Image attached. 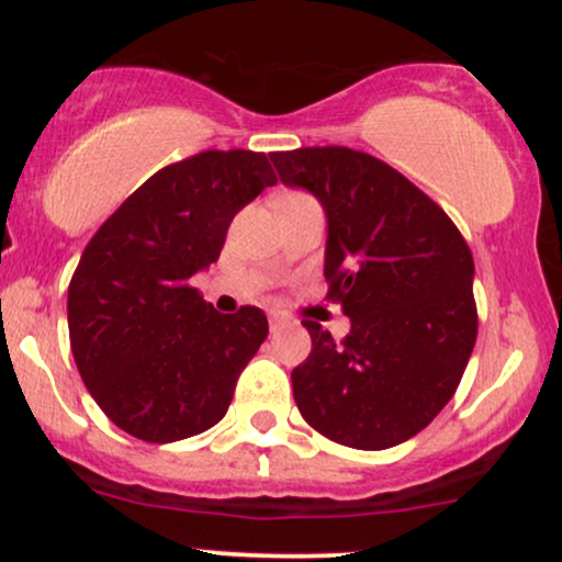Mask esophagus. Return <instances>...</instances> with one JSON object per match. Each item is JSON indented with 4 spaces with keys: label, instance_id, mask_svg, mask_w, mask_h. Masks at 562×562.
Returning <instances> with one entry per match:
<instances>
[{
    "label": "esophagus",
    "instance_id": "obj_1",
    "mask_svg": "<svg viewBox=\"0 0 562 562\" xmlns=\"http://www.w3.org/2000/svg\"><path fill=\"white\" fill-rule=\"evenodd\" d=\"M285 325H288V317H282V314H272V317H269V330L272 333L282 330Z\"/></svg>",
    "mask_w": 562,
    "mask_h": 562
}]
</instances>
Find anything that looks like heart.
<instances>
[{"label":"heart","instance_id":"obj_1","mask_svg":"<svg viewBox=\"0 0 562 562\" xmlns=\"http://www.w3.org/2000/svg\"><path fill=\"white\" fill-rule=\"evenodd\" d=\"M299 195H303V192H288V195H282V198H299ZM280 198V200H282Z\"/></svg>","mask_w":562,"mask_h":562}]
</instances>
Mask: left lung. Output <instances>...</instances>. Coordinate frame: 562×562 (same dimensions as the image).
Returning <instances> with one entry per match:
<instances>
[{"label": "left lung", "instance_id": "8db88e82", "mask_svg": "<svg viewBox=\"0 0 562 562\" xmlns=\"http://www.w3.org/2000/svg\"><path fill=\"white\" fill-rule=\"evenodd\" d=\"M280 179L327 214V301L351 319L335 340L303 319L293 370L303 420L351 449L417 436L454 396L479 335L473 254L447 211L393 166L351 147L269 153Z\"/></svg>", "mask_w": 562, "mask_h": 562}]
</instances>
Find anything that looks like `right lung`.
Returning a JSON list of instances; mask_svg holds the SVG:
<instances>
[{
    "mask_svg": "<svg viewBox=\"0 0 562 562\" xmlns=\"http://www.w3.org/2000/svg\"><path fill=\"white\" fill-rule=\"evenodd\" d=\"M277 177L263 153L203 150L153 173L105 218L68 285L79 375L147 443L209 430L269 333L259 306L218 314L192 274L222 254L237 211Z\"/></svg>",
    "mask_w": 562,
    "mask_h": 562,
    "instance_id": "add662e5",
    "label": "right lung"
}]
</instances>
